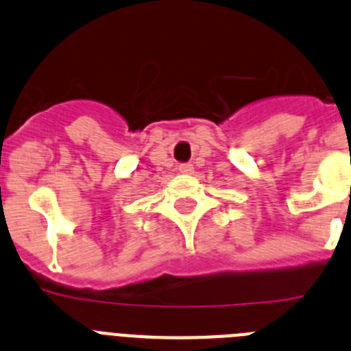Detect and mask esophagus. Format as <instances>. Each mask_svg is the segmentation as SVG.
<instances>
[{
	"label": "esophagus",
	"instance_id": "obj_1",
	"mask_svg": "<svg viewBox=\"0 0 351 351\" xmlns=\"http://www.w3.org/2000/svg\"><path fill=\"white\" fill-rule=\"evenodd\" d=\"M178 170L181 173H193V165L191 163H181Z\"/></svg>",
	"mask_w": 351,
	"mask_h": 351
}]
</instances>
